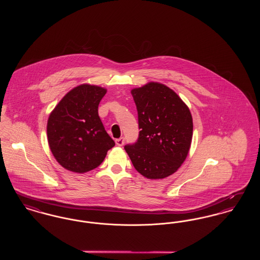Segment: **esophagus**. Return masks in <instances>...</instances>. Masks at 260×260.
<instances>
[{"label": "esophagus", "instance_id": "esophagus-1", "mask_svg": "<svg viewBox=\"0 0 260 260\" xmlns=\"http://www.w3.org/2000/svg\"><path fill=\"white\" fill-rule=\"evenodd\" d=\"M124 143V137H120V138H118V139H116V144L118 145V146H123Z\"/></svg>", "mask_w": 260, "mask_h": 260}]
</instances>
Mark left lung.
Masks as SVG:
<instances>
[{
  "mask_svg": "<svg viewBox=\"0 0 260 260\" xmlns=\"http://www.w3.org/2000/svg\"><path fill=\"white\" fill-rule=\"evenodd\" d=\"M138 114L139 136L127 144L135 169L149 179H161L175 173L185 161L193 136L188 106L172 88L150 82L132 89Z\"/></svg>",
  "mask_w": 260,
  "mask_h": 260,
  "instance_id": "8db88e82",
  "label": "left lung"
}]
</instances>
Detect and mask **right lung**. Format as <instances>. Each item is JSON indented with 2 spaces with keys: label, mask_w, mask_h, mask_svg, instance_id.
Segmentation results:
<instances>
[{
  "label": "right lung",
  "mask_w": 260,
  "mask_h": 260,
  "mask_svg": "<svg viewBox=\"0 0 260 260\" xmlns=\"http://www.w3.org/2000/svg\"><path fill=\"white\" fill-rule=\"evenodd\" d=\"M106 91L99 86L80 85L50 113L47 125L50 151L70 172L87 173L98 168L115 146L99 116V102Z\"/></svg>",
  "instance_id": "add662e5"
}]
</instances>
